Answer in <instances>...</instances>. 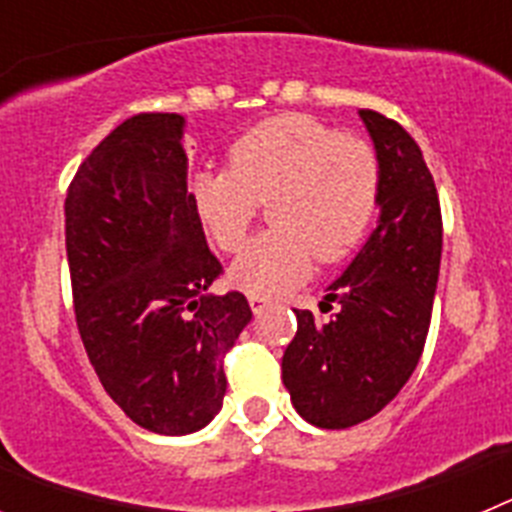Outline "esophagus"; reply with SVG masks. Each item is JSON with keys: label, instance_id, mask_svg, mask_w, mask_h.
I'll return each mask as SVG.
<instances>
[{"label": "esophagus", "instance_id": "esophagus-1", "mask_svg": "<svg viewBox=\"0 0 512 512\" xmlns=\"http://www.w3.org/2000/svg\"><path fill=\"white\" fill-rule=\"evenodd\" d=\"M248 305H251L253 315H261V312L269 310L271 300H269V297H264V295H251V297H248Z\"/></svg>", "mask_w": 512, "mask_h": 512}]
</instances>
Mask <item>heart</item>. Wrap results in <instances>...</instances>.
Here are the masks:
<instances>
[{
	"instance_id": "b5f03b06",
	"label": "heart",
	"mask_w": 512,
	"mask_h": 512,
	"mask_svg": "<svg viewBox=\"0 0 512 512\" xmlns=\"http://www.w3.org/2000/svg\"><path fill=\"white\" fill-rule=\"evenodd\" d=\"M194 210L220 251L246 241L259 202L274 225L246 243L230 282L251 295H279L354 251L382 197V164L366 140L307 115L259 122L230 146V169L192 179Z\"/></svg>"
}]
</instances>
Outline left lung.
Instances as JSON below:
<instances>
[{
    "label": "left lung",
    "instance_id": "8db88e82",
    "mask_svg": "<svg viewBox=\"0 0 512 512\" xmlns=\"http://www.w3.org/2000/svg\"><path fill=\"white\" fill-rule=\"evenodd\" d=\"M382 164L377 228L369 233L320 310H295L297 336L282 356L292 405L318 428H351L405 387L423 354L438 269L441 205L423 151L390 117L359 110Z\"/></svg>",
    "mask_w": 512,
    "mask_h": 512
}]
</instances>
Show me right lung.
<instances>
[{
    "label": "right lung",
    "mask_w": 512,
    "mask_h": 512,
    "mask_svg": "<svg viewBox=\"0 0 512 512\" xmlns=\"http://www.w3.org/2000/svg\"><path fill=\"white\" fill-rule=\"evenodd\" d=\"M184 120L143 112L117 125L66 194L76 325L104 392L161 436L200 431L220 413L223 359L251 307L215 295L223 271L187 189Z\"/></svg>",
    "instance_id": "1"
}]
</instances>
